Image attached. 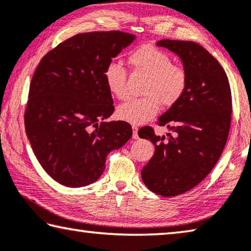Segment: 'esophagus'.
Returning a JSON list of instances; mask_svg holds the SVG:
<instances>
[{
	"mask_svg": "<svg viewBox=\"0 0 251 251\" xmlns=\"http://www.w3.org/2000/svg\"><path fill=\"white\" fill-rule=\"evenodd\" d=\"M132 128H133V138H134V140H137V138H138V128H137V126L133 125Z\"/></svg>",
	"mask_w": 251,
	"mask_h": 251,
	"instance_id": "obj_1",
	"label": "esophagus"
}]
</instances>
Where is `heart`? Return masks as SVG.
Returning a JSON list of instances; mask_svg holds the SVG:
<instances>
[{"instance_id":"1","label":"heart","mask_w":251,"mask_h":251,"mask_svg":"<svg viewBox=\"0 0 251 251\" xmlns=\"http://www.w3.org/2000/svg\"><path fill=\"white\" fill-rule=\"evenodd\" d=\"M128 60L135 70L147 75L142 90L146 96L128 99L118 107L117 115L132 124H143L157 114L160 102L164 106L176 104L184 93L188 75L183 67L174 65L168 53L152 46H143L134 50ZM104 77L115 97H127V70L122 63L109 62Z\"/></svg>"}]
</instances>
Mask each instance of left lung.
<instances>
[{"label":"left lung","instance_id":"8db88e82","mask_svg":"<svg viewBox=\"0 0 251 251\" xmlns=\"http://www.w3.org/2000/svg\"><path fill=\"white\" fill-rule=\"evenodd\" d=\"M156 45L181 58L188 82L181 98L157 121L173 135L157 136L150 126L138 130L155 146L142 180L158 196L176 197L203 181L224 152L231 123V90L224 68L202 46L170 39Z\"/></svg>","mask_w":251,"mask_h":251}]
</instances>
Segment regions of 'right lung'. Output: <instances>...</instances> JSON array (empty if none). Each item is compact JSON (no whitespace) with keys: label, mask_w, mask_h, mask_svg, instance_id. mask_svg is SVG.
I'll list each match as a JSON object with an SVG mask.
<instances>
[{"label":"right lung","mask_w":251,"mask_h":251,"mask_svg":"<svg viewBox=\"0 0 251 251\" xmlns=\"http://www.w3.org/2000/svg\"><path fill=\"white\" fill-rule=\"evenodd\" d=\"M135 35L122 31L78 33L41 59L30 83L26 136L46 172L62 185L97 181L107 155L132 137L124 121L106 122L115 109L104 71Z\"/></svg>","instance_id":"right-lung-1"}]
</instances>
